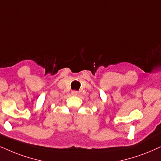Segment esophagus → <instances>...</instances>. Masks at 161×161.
<instances>
[{
	"mask_svg": "<svg viewBox=\"0 0 161 161\" xmlns=\"http://www.w3.org/2000/svg\"><path fill=\"white\" fill-rule=\"evenodd\" d=\"M71 94H72V95H78V91H72V92H71Z\"/></svg>",
	"mask_w": 161,
	"mask_h": 161,
	"instance_id": "1",
	"label": "esophagus"
}]
</instances>
